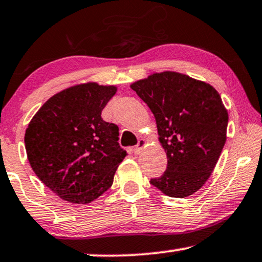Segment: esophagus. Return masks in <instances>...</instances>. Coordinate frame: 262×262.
I'll return each mask as SVG.
<instances>
[{
	"instance_id": "esophagus-1",
	"label": "esophagus",
	"mask_w": 262,
	"mask_h": 262,
	"mask_svg": "<svg viewBox=\"0 0 262 262\" xmlns=\"http://www.w3.org/2000/svg\"><path fill=\"white\" fill-rule=\"evenodd\" d=\"M145 146H146V140H145V139H139L137 146L133 148V152L135 155H140L141 151L144 150Z\"/></svg>"
}]
</instances>
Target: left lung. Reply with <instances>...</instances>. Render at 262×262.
<instances>
[{
  "instance_id": "1",
  "label": "left lung",
  "mask_w": 262,
  "mask_h": 262,
  "mask_svg": "<svg viewBox=\"0 0 262 262\" xmlns=\"http://www.w3.org/2000/svg\"><path fill=\"white\" fill-rule=\"evenodd\" d=\"M130 88L156 118L167 170L150 183L175 198L197 192L213 173L225 142L228 114L213 85L175 71L152 74Z\"/></svg>"
}]
</instances>
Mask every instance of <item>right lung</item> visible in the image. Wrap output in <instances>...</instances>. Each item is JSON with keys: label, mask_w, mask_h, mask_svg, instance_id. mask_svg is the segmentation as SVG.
I'll return each mask as SVG.
<instances>
[{"label": "right lung", "mask_w": 262, "mask_h": 262, "mask_svg": "<svg viewBox=\"0 0 262 262\" xmlns=\"http://www.w3.org/2000/svg\"><path fill=\"white\" fill-rule=\"evenodd\" d=\"M117 92L95 82L76 84L49 98L25 132L29 163L39 180L64 201L87 204L114 183L127 156L118 127L101 118Z\"/></svg>", "instance_id": "right-lung-1"}]
</instances>
